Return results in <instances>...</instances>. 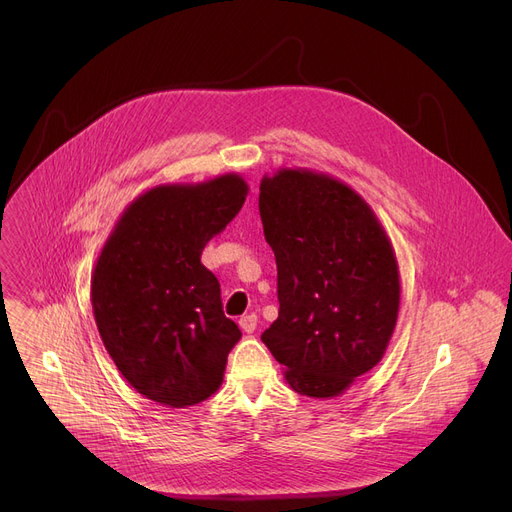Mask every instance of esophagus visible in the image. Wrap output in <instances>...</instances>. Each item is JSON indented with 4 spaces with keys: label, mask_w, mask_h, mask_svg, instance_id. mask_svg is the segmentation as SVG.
Instances as JSON below:
<instances>
[{
    "label": "esophagus",
    "mask_w": 512,
    "mask_h": 512,
    "mask_svg": "<svg viewBox=\"0 0 512 512\" xmlns=\"http://www.w3.org/2000/svg\"><path fill=\"white\" fill-rule=\"evenodd\" d=\"M238 326H240V330H242V332L253 334V332H255V328H257V315H255V313L242 315V317L238 319Z\"/></svg>",
    "instance_id": "34e87169"
}]
</instances>
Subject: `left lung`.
Segmentation results:
<instances>
[{
	"instance_id": "obj_1",
	"label": "left lung",
	"mask_w": 512,
	"mask_h": 512,
	"mask_svg": "<svg viewBox=\"0 0 512 512\" xmlns=\"http://www.w3.org/2000/svg\"><path fill=\"white\" fill-rule=\"evenodd\" d=\"M259 191L280 301L261 340L294 392L338 396L382 361L396 326L400 276L390 238L353 188L328 174L278 170Z\"/></svg>"
}]
</instances>
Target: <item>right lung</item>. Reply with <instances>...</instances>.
Wrapping results in <instances>:
<instances>
[{"instance_id": "obj_1", "label": "right lung", "mask_w": 512, "mask_h": 512, "mask_svg": "<svg viewBox=\"0 0 512 512\" xmlns=\"http://www.w3.org/2000/svg\"><path fill=\"white\" fill-rule=\"evenodd\" d=\"M247 193L238 174L155 186L126 207L95 263L101 340L126 382L159 405H197L224 380L240 330L224 315L220 282L201 253Z\"/></svg>"}]
</instances>
